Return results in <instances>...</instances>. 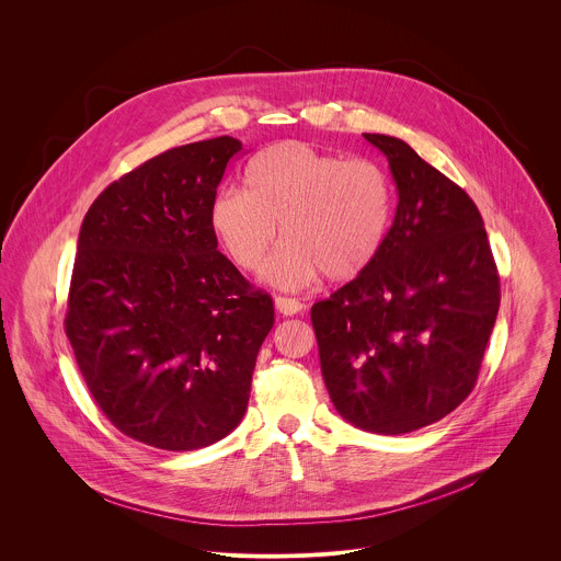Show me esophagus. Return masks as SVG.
Instances as JSON below:
<instances>
[{
    "label": "esophagus",
    "instance_id": "obj_1",
    "mask_svg": "<svg viewBox=\"0 0 561 561\" xmlns=\"http://www.w3.org/2000/svg\"><path fill=\"white\" fill-rule=\"evenodd\" d=\"M274 307H276V311H278L280 316H298V313L305 309V305H302L300 300H296V298H283V296L274 298Z\"/></svg>",
    "mask_w": 561,
    "mask_h": 561
}]
</instances>
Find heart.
<instances>
[{
	"instance_id": "1",
	"label": "heart",
	"mask_w": 561,
	"mask_h": 561,
	"mask_svg": "<svg viewBox=\"0 0 561 561\" xmlns=\"http://www.w3.org/2000/svg\"><path fill=\"white\" fill-rule=\"evenodd\" d=\"M248 190L222 187L209 207L211 229L241 270L263 267L278 289H307L325 274L352 280L378 256L391 225V183L369 160H343L307 142H278L248 163Z\"/></svg>"
}]
</instances>
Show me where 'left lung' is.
Listing matches in <instances>:
<instances>
[{
  "label": "left lung",
  "mask_w": 561,
  "mask_h": 561,
  "mask_svg": "<svg viewBox=\"0 0 561 561\" xmlns=\"http://www.w3.org/2000/svg\"><path fill=\"white\" fill-rule=\"evenodd\" d=\"M391 168L398 209L376 261L311 309L336 412L408 434L476 387L499 313V274L469 194L400 138L363 134Z\"/></svg>",
  "instance_id": "obj_1"
}]
</instances>
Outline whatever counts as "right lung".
Segmentation results:
<instances>
[{
	"mask_svg": "<svg viewBox=\"0 0 561 561\" xmlns=\"http://www.w3.org/2000/svg\"><path fill=\"white\" fill-rule=\"evenodd\" d=\"M240 140L220 136L138 165L90 205L67 336L90 396L127 436L192 451L245 412L274 305L218 250L209 207Z\"/></svg>",
	"mask_w": 561,
	"mask_h": 561,
	"instance_id": "right-lung-1",
	"label": "right lung"
}]
</instances>
